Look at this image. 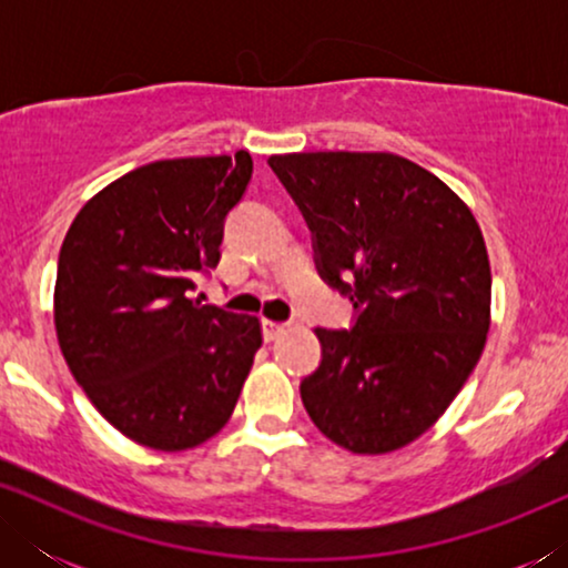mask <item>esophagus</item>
<instances>
[{"label":"esophagus","instance_id":"esophagus-1","mask_svg":"<svg viewBox=\"0 0 568 568\" xmlns=\"http://www.w3.org/2000/svg\"><path fill=\"white\" fill-rule=\"evenodd\" d=\"M261 325H263V338H266V341H274V338H278V336H282V333L286 331L284 323L268 321V317H263Z\"/></svg>","mask_w":568,"mask_h":568}]
</instances>
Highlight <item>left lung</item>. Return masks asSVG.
<instances>
[{
  "instance_id": "left-lung-1",
  "label": "left lung",
  "mask_w": 568,
  "mask_h": 568,
  "mask_svg": "<svg viewBox=\"0 0 568 568\" xmlns=\"http://www.w3.org/2000/svg\"><path fill=\"white\" fill-rule=\"evenodd\" d=\"M315 235L317 268L352 300V331L315 328L302 379L310 418L354 455L410 445L445 414L484 354L491 266L468 204L390 152L271 154Z\"/></svg>"
}]
</instances>
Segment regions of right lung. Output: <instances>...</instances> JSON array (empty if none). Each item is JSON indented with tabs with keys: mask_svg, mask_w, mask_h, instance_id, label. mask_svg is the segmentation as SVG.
Returning a JSON list of instances; mask_svg holds the SVG:
<instances>
[{
	"mask_svg": "<svg viewBox=\"0 0 568 568\" xmlns=\"http://www.w3.org/2000/svg\"><path fill=\"white\" fill-rule=\"evenodd\" d=\"M251 173L245 150L150 162L98 191L61 243V354L92 406L136 445L199 447L237 406L261 321L191 292L220 263L224 216Z\"/></svg>",
	"mask_w": 568,
	"mask_h": 568,
	"instance_id": "add662e5",
	"label": "right lung"
}]
</instances>
